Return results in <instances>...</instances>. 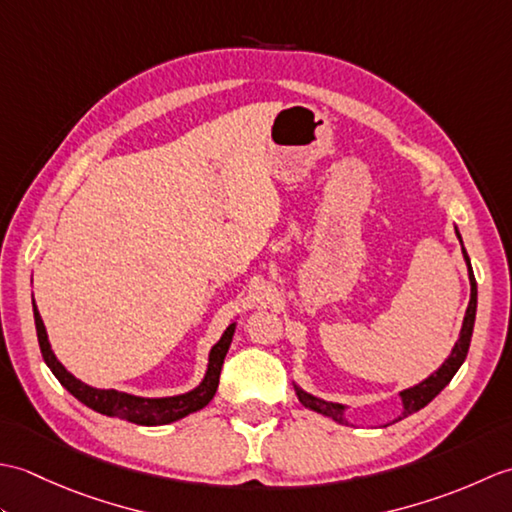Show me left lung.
Returning a JSON list of instances; mask_svg holds the SVG:
<instances>
[{"label":"left lung","instance_id":"left-lung-1","mask_svg":"<svg viewBox=\"0 0 512 512\" xmlns=\"http://www.w3.org/2000/svg\"><path fill=\"white\" fill-rule=\"evenodd\" d=\"M460 237V233H458ZM462 244V239H460ZM462 253H464V259H466V266H469V279H471V301H469V308H466V317H464V323H462V332H460V339L458 343H455L451 356L447 358V361L442 363V367L438 369L436 374H431L427 380H422L420 385L416 387H409L400 394L402 398V407H405V411H402V418L411 416V413L420 411L424 405H429V402L436 398L440 391L447 387L451 383V378L455 376V372H458L460 365L464 363L466 354H469V345H471V336H473V325H475V310H477V284H475V277H473V268H471V259L469 255H466V250L462 246ZM297 396L301 400L303 407H308L312 411L317 413H323V416H328L336 422H345L343 420V405H336V402H325V400H319L314 398L310 394H306V391L297 387Z\"/></svg>","mask_w":512,"mask_h":512}]
</instances>
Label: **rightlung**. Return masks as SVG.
Instances as JSON below:
<instances>
[{"instance_id":"1","label":"right lung","mask_w":512,"mask_h":512,"mask_svg":"<svg viewBox=\"0 0 512 512\" xmlns=\"http://www.w3.org/2000/svg\"><path fill=\"white\" fill-rule=\"evenodd\" d=\"M32 310H35L37 339H39L43 361H46V365L52 369V374L59 378V383L90 409L105 413V416L134 422V424H145V427H156V424L180 420L184 416H189V413L209 405L211 398L215 396L217 385H220L224 356L228 352V345H231L233 332H235V323L228 325L222 339L213 345L211 356H209V372H206L200 387H195L193 391H189V394L171 396V398H138L132 394H121V391L116 389H94V387L83 385L81 380H76L68 369L57 361V356L52 354L48 334H46V328H43L41 314L35 303H32Z\"/></svg>"}]
</instances>
